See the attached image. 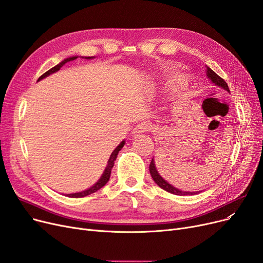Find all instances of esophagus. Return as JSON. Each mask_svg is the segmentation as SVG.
<instances>
[{"label": "esophagus", "instance_id": "34e87169", "mask_svg": "<svg viewBox=\"0 0 263 263\" xmlns=\"http://www.w3.org/2000/svg\"><path fill=\"white\" fill-rule=\"evenodd\" d=\"M153 128H154V125H152V123L142 122V123H140L139 125L135 126L133 132H132V134H133V137H135V135H139V134H142V133H145V132H148V131H151Z\"/></svg>", "mask_w": 263, "mask_h": 263}]
</instances>
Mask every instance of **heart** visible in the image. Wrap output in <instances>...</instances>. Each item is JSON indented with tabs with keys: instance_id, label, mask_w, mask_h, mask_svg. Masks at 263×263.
<instances>
[{
	"instance_id": "b5f03b06",
	"label": "heart",
	"mask_w": 263,
	"mask_h": 263,
	"mask_svg": "<svg viewBox=\"0 0 263 263\" xmlns=\"http://www.w3.org/2000/svg\"><path fill=\"white\" fill-rule=\"evenodd\" d=\"M184 78H185V76L182 74V73H179V72H173L171 73L170 76V81L172 83H179V82H182L184 80Z\"/></svg>"
}]
</instances>
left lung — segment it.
<instances>
[{
  "label": "left lung",
  "instance_id": "obj_1",
  "mask_svg": "<svg viewBox=\"0 0 263 263\" xmlns=\"http://www.w3.org/2000/svg\"><path fill=\"white\" fill-rule=\"evenodd\" d=\"M206 74L208 77V79L211 80V82L213 84H216L217 86L221 87V89H224L226 91L230 92V89L229 86L227 84V82L222 79L221 77H219L215 71H213L212 69H210L209 67H207L206 69ZM149 172H151V176L153 178V180L155 181V183L157 184V185L159 187H161L162 190L167 191L168 193H171V194H174V195H179V196H187V195H196V194H199V192H185V191H181L177 187H174L173 185H171V184H169L166 180H164L159 172L157 171V168H156V164H155V160H154V157L151 161V164H149Z\"/></svg>",
  "mask_w": 263,
  "mask_h": 263
}]
</instances>
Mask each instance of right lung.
Instances as JSON below:
<instances>
[{
	"instance_id": "obj_1",
	"label": "right lung",
	"mask_w": 263,
	"mask_h": 263,
	"mask_svg": "<svg viewBox=\"0 0 263 263\" xmlns=\"http://www.w3.org/2000/svg\"><path fill=\"white\" fill-rule=\"evenodd\" d=\"M79 57V56H71V57H68V58H65V60L63 61V62H61L60 64L58 65H56L55 67H53V68H51L50 70L48 71H46L45 73H43L40 78H39L37 79V81H40V80H42V79H44V78H46V77H48L50 74H52V73H54V72H56V71H58L61 69V68L66 64V63H68V62H71V61H74V60H77V58ZM81 58H85V60H92V58H94V56H91V57H89V56H86V57H83V56H81ZM124 144H125V142H124V140L118 145V146H117L115 149H114V152L111 153V155H110V157H109V159H108V162H107V166H106V168H105V170H104V172H103V174H102V177L99 179V181H97L93 186H91L90 189H87V190H85V191H82V192H79V193H72V194H67L66 196H68V197H72V198H78V197H84V196H87V195H90V194H93V193H95L96 191H99V190H101L105 184L109 181V178H110V173H111V169H112V167H114V164H115V160H116V158H117V156H118V153L120 152V149L124 146Z\"/></svg>"
}]
</instances>
